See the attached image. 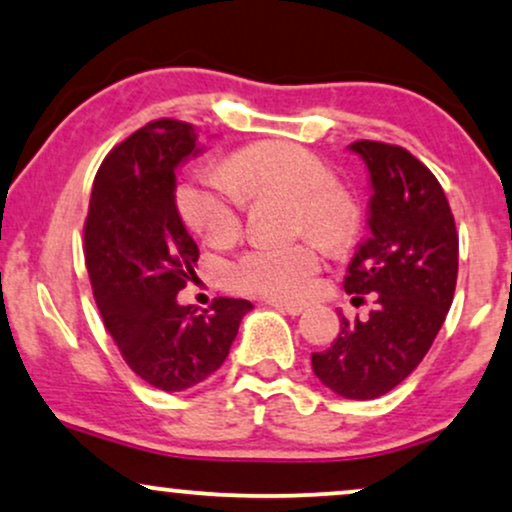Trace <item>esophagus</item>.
<instances>
[{"instance_id": "esophagus-1", "label": "esophagus", "mask_w": 512, "mask_h": 512, "mask_svg": "<svg viewBox=\"0 0 512 512\" xmlns=\"http://www.w3.org/2000/svg\"><path fill=\"white\" fill-rule=\"evenodd\" d=\"M268 306H273L275 311H282V313H287V315H301L306 311V306H301V304H282V301H268Z\"/></svg>"}]
</instances>
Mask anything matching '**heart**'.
Here are the masks:
<instances>
[{
  "mask_svg": "<svg viewBox=\"0 0 512 512\" xmlns=\"http://www.w3.org/2000/svg\"><path fill=\"white\" fill-rule=\"evenodd\" d=\"M220 170H201L175 192V206L189 230L211 244L232 242L242 230L246 199L294 201V235H308L325 249H339L356 235L361 211L323 159L289 142H258L232 154ZM311 239L251 246L227 268L239 292L273 301H301L311 294L320 251Z\"/></svg>",
  "mask_w": 512,
  "mask_h": 512,
  "instance_id": "b5f03b06",
  "label": "heart"
}]
</instances>
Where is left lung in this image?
I'll use <instances>...</instances> for the list:
<instances>
[{
	"instance_id": "1",
	"label": "left lung",
	"mask_w": 512,
	"mask_h": 512,
	"mask_svg": "<svg viewBox=\"0 0 512 512\" xmlns=\"http://www.w3.org/2000/svg\"><path fill=\"white\" fill-rule=\"evenodd\" d=\"M372 180L370 239L344 277L353 301L377 294L368 320L342 318L318 380L344 399H377L418 368L449 313L458 277V232L449 199L425 163L399 144H349Z\"/></svg>"
}]
</instances>
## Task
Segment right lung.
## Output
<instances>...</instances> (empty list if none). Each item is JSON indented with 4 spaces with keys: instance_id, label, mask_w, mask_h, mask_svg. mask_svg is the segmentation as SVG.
Returning <instances> with one entry per match:
<instances>
[{
    "instance_id": "add662e5",
    "label": "right lung",
    "mask_w": 512,
    "mask_h": 512,
    "mask_svg": "<svg viewBox=\"0 0 512 512\" xmlns=\"http://www.w3.org/2000/svg\"><path fill=\"white\" fill-rule=\"evenodd\" d=\"M197 130L159 118L109 151L85 218V266L104 327L135 375L161 391L197 387L225 363L251 301L218 296L206 311L178 304L199 249L175 206V168Z\"/></svg>"
}]
</instances>
